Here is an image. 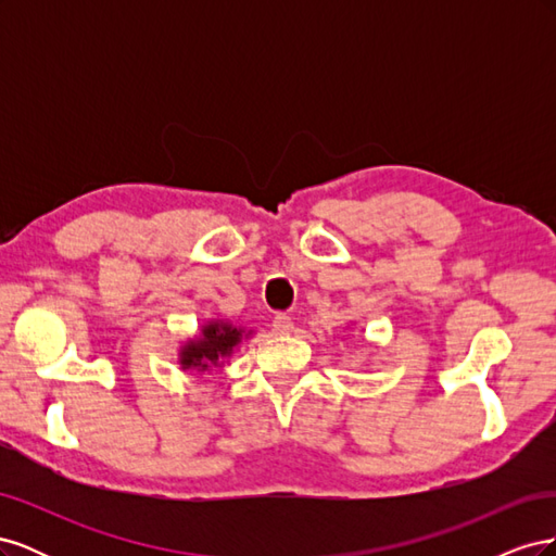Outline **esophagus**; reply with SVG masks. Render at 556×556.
I'll return each mask as SVG.
<instances>
[{"mask_svg": "<svg viewBox=\"0 0 556 556\" xmlns=\"http://www.w3.org/2000/svg\"><path fill=\"white\" fill-rule=\"evenodd\" d=\"M274 329H276V333H292V329H294V323H292V317L288 315V313H278L276 317H274Z\"/></svg>", "mask_w": 556, "mask_h": 556, "instance_id": "1", "label": "esophagus"}]
</instances>
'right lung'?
Segmentation results:
<instances>
[{
	"instance_id": "add662e5",
	"label": "right lung",
	"mask_w": 556,
	"mask_h": 556,
	"mask_svg": "<svg viewBox=\"0 0 556 556\" xmlns=\"http://www.w3.org/2000/svg\"><path fill=\"white\" fill-rule=\"evenodd\" d=\"M250 331L233 327L223 319H213V323L201 327L197 339H190L180 348V366L182 371H211V366H220L227 359L233 348L243 339H248Z\"/></svg>"
}]
</instances>
